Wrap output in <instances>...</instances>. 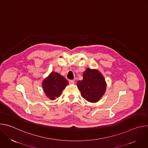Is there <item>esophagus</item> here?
I'll return each mask as SVG.
<instances>
[{
    "label": "esophagus",
    "instance_id": "esophagus-1",
    "mask_svg": "<svg viewBox=\"0 0 148 148\" xmlns=\"http://www.w3.org/2000/svg\"><path fill=\"white\" fill-rule=\"evenodd\" d=\"M69 84H74L75 82V81L74 80H69Z\"/></svg>",
    "mask_w": 148,
    "mask_h": 148
}]
</instances>
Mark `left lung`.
<instances>
[{"label":"left lung","mask_w":148,"mask_h":148,"mask_svg":"<svg viewBox=\"0 0 148 148\" xmlns=\"http://www.w3.org/2000/svg\"><path fill=\"white\" fill-rule=\"evenodd\" d=\"M81 96L90 102H98L106 90L107 84L102 74L97 70L87 69L83 79L77 82Z\"/></svg>","instance_id":"obj_1"}]
</instances>
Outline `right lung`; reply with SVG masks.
Listing matches in <instances>:
<instances>
[{"instance_id": "obj_1", "label": "right lung", "mask_w": 148, "mask_h": 148, "mask_svg": "<svg viewBox=\"0 0 148 148\" xmlns=\"http://www.w3.org/2000/svg\"><path fill=\"white\" fill-rule=\"evenodd\" d=\"M69 84L65 77L56 72H51L42 83L43 89L46 96L51 100H54L61 94L62 90Z\"/></svg>"}]
</instances>
